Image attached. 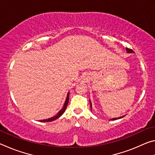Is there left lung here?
<instances>
[{"label": "left lung", "mask_w": 155, "mask_h": 155, "mask_svg": "<svg viewBox=\"0 0 155 155\" xmlns=\"http://www.w3.org/2000/svg\"><path fill=\"white\" fill-rule=\"evenodd\" d=\"M127 52H129V53H132V52H133V51L132 49H130V48H127ZM90 104H91V103H90ZM124 116H122V117H117V118H113V119H111L112 120H117V119H120V118H122V117H123Z\"/></svg>", "instance_id": "1"}]
</instances>
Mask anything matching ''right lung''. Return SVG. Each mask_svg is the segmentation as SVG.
Listing matches in <instances>:
<instances>
[{"label":"right lung","instance_id":"right-lung-1","mask_svg":"<svg viewBox=\"0 0 155 155\" xmlns=\"http://www.w3.org/2000/svg\"><path fill=\"white\" fill-rule=\"evenodd\" d=\"M68 101H69V93H68V96H67V98H66V101L65 102V104H64V106L63 107V109L60 111L58 114H57V115L55 116L51 117V118H49V119H47V120H40V122H52V121H54V120H57V118H59V117L61 116V115H63V114L65 112V109H66V107L68 106Z\"/></svg>","mask_w":155,"mask_h":155}]
</instances>
